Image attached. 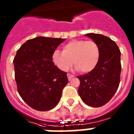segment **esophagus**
<instances>
[{"instance_id":"obj_1","label":"esophagus","mask_w":134,"mask_h":134,"mask_svg":"<svg viewBox=\"0 0 134 134\" xmlns=\"http://www.w3.org/2000/svg\"><path fill=\"white\" fill-rule=\"evenodd\" d=\"M67 78H68V79H69V80H70L71 78H73L74 76L72 75V74H69V73L67 74Z\"/></svg>"}]
</instances>
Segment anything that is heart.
<instances>
[{"label": "heart", "instance_id": "heart-1", "mask_svg": "<svg viewBox=\"0 0 134 134\" xmlns=\"http://www.w3.org/2000/svg\"><path fill=\"white\" fill-rule=\"evenodd\" d=\"M100 58V49L94 41L74 40L63 47V52L55 50L52 60L55 65L63 71H67L72 64L76 69L83 73L93 70Z\"/></svg>", "mask_w": 134, "mask_h": 134}]
</instances>
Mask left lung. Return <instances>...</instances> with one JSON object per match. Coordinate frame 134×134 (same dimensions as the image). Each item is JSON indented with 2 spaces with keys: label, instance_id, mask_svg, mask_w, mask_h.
I'll return each mask as SVG.
<instances>
[{
  "label": "left lung",
  "instance_id": "1",
  "mask_svg": "<svg viewBox=\"0 0 134 134\" xmlns=\"http://www.w3.org/2000/svg\"><path fill=\"white\" fill-rule=\"evenodd\" d=\"M97 43L100 58L95 68L89 73L79 76L78 92L81 99L91 107H100L108 103L120 82V51L114 41L100 34L85 35Z\"/></svg>",
  "mask_w": 134,
  "mask_h": 134
}]
</instances>
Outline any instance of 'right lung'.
I'll return each mask as SVG.
<instances>
[{
    "mask_svg": "<svg viewBox=\"0 0 134 134\" xmlns=\"http://www.w3.org/2000/svg\"><path fill=\"white\" fill-rule=\"evenodd\" d=\"M65 40L37 37L26 42L16 51L13 63L18 92L35 110L54 108L68 83L67 73L52 60L53 53Z\"/></svg>",
    "mask_w": 134,
    "mask_h": 134,
    "instance_id": "right-lung-1",
    "label": "right lung"
}]
</instances>
